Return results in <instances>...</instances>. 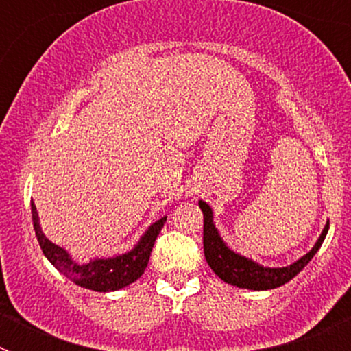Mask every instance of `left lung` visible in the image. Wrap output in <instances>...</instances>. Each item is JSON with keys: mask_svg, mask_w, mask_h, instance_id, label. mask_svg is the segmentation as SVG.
I'll list each match as a JSON object with an SVG mask.
<instances>
[{"mask_svg": "<svg viewBox=\"0 0 351 351\" xmlns=\"http://www.w3.org/2000/svg\"><path fill=\"white\" fill-rule=\"evenodd\" d=\"M198 206L204 213V255H206L209 267L225 283L234 285V287L239 288H247V290H272V288H278L293 280L308 265L316 251L320 250L325 235L328 232L327 223L313 250L306 253L302 258L291 263V265H287V267H263L260 263L239 255V253H235V251L226 246L223 243L221 235L218 234V228L214 226L213 209L202 200L198 202Z\"/></svg>", "mask_w": 351, "mask_h": 351, "instance_id": "left-lung-1", "label": "left lung"}]
</instances>
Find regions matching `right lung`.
Wrapping results in <instances>:
<instances>
[{"instance_id":"obj_1","label":"right lung","mask_w":351,"mask_h":351,"mask_svg":"<svg viewBox=\"0 0 351 351\" xmlns=\"http://www.w3.org/2000/svg\"><path fill=\"white\" fill-rule=\"evenodd\" d=\"M31 214H33L36 239H38L40 247H42L43 255L47 256L49 262L75 285L95 291H114L137 281L147 267L154 241H156L167 221V216H163L156 223H153L142 235L141 241L135 244V247L130 250L128 253L112 256V258H95L88 263H79L71 258L66 250L51 243L43 235L42 228H40L38 213H36V207L33 202H31Z\"/></svg>"}]
</instances>
